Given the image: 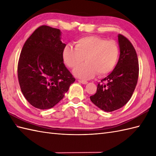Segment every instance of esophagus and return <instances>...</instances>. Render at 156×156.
<instances>
[{"label":"esophagus","mask_w":156,"mask_h":156,"mask_svg":"<svg viewBox=\"0 0 156 156\" xmlns=\"http://www.w3.org/2000/svg\"><path fill=\"white\" fill-rule=\"evenodd\" d=\"M78 81L80 83H81V84H88V82L86 81V80H78Z\"/></svg>","instance_id":"obj_1"}]
</instances>
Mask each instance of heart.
I'll use <instances>...</instances> for the list:
<instances>
[{
    "label": "heart",
    "instance_id": "1",
    "mask_svg": "<svg viewBox=\"0 0 156 156\" xmlns=\"http://www.w3.org/2000/svg\"><path fill=\"white\" fill-rule=\"evenodd\" d=\"M119 56V48L114 41L90 36L78 39L75 42V48L68 44L63 50L62 58L67 66L74 69V74L80 78L89 79L98 73L105 76L114 69Z\"/></svg>",
    "mask_w": 156,
    "mask_h": 156
}]
</instances>
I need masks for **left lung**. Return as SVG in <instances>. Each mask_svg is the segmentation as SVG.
I'll list each match as a JSON object with an SVG mask.
<instances>
[{"instance_id": "8db88e82", "label": "left lung", "mask_w": 156, "mask_h": 156, "mask_svg": "<svg viewBox=\"0 0 156 156\" xmlns=\"http://www.w3.org/2000/svg\"><path fill=\"white\" fill-rule=\"evenodd\" d=\"M118 44L120 54L116 66L98 84L95 94L90 97L93 104L105 112L118 110L127 104L138 79L139 63L134 47L122 34H118Z\"/></svg>"}]
</instances>
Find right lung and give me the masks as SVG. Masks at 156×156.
I'll list each match as a JSON object with an SVG mask.
<instances>
[{
  "mask_svg": "<svg viewBox=\"0 0 156 156\" xmlns=\"http://www.w3.org/2000/svg\"><path fill=\"white\" fill-rule=\"evenodd\" d=\"M59 29L43 25L22 48L18 78L25 98L41 110L50 109L63 98L75 78L64 64Z\"/></svg>",
  "mask_w": 156,
  "mask_h": 156,
  "instance_id": "add662e5",
  "label": "right lung"
}]
</instances>
